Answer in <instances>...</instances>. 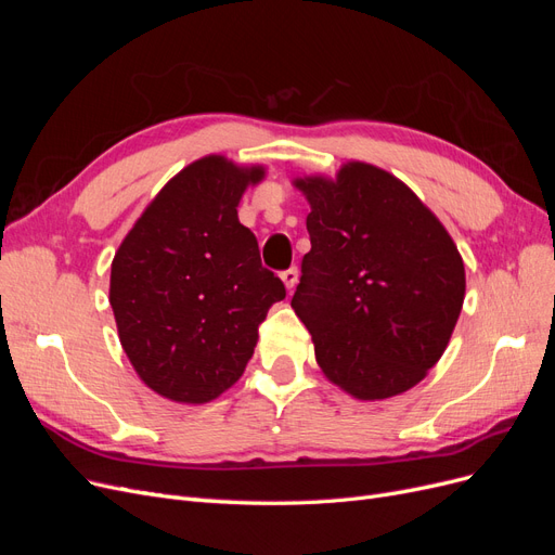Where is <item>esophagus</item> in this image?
<instances>
[{"label":"esophagus","mask_w":555,"mask_h":555,"mask_svg":"<svg viewBox=\"0 0 555 555\" xmlns=\"http://www.w3.org/2000/svg\"><path fill=\"white\" fill-rule=\"evenodd\" d=\"M282 282L287 284V289H294L298 282V268L292 266V268H287V271H282Z\"/></svg>","instance_id":"34e87169"}]
</instances>
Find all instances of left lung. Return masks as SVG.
<instances>
[{
    "label": "left lung",
    "instance_id": "obj_1",
    "mask_svg": "<svg viewBox=\"0 0 555 555\" xmlns=\"http://www.w3.org/2000/svg\"><path fill=\"white\" fill-rule=\"evenodd\" d=\"M310 201V251L292 308L317 363L361 400L391 398L440 361L459 322L465 268L447 229L377 166L296 180Z\"/></svg>",
    "mask_w": 555,
    "mask_h": 555
}]
</instances>
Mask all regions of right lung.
<instances>
[{
    "label": "right lung",
    "mask_w": 555,
    "mask_h": 555,
    "mask_svg": "<svg viewBox=\"0 0 555 555\" xmlns=\"http://www.w3.org/2000/svg\"><path fill=\"white\" fill-rule=\"evenodd\" d=\"M210 155L164 184L111 266V308L139 377L176 402H208L236 384L255 354L259 324L287 296L261 266L255 233L238 222L247 184Z\"/></svg>",
    "instance_id": "1"
}]
</instances>
